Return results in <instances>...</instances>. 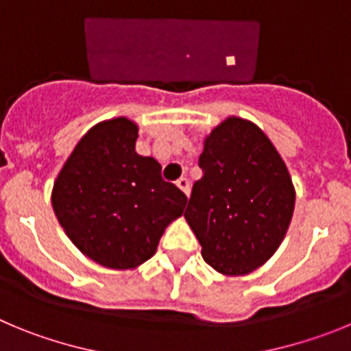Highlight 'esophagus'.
Here are the masks:
<instances>
[{"label":"esophagus","mask_w":351,"mask_h":351,"mask_svg":"<svg viewBox=\"0 0 351 351\" xmlns=\"http://www.w3.org/2000/svg\"><path fill=\"white\" fill-rule=\"evenodd\" d=\"M176 187H178L180 191H182L183 194L189 197V194H191V182H189L187 178H183V176H182V178L176 180Z\"/></svg>","instance_id":"esophagus-1"}]
</instances>
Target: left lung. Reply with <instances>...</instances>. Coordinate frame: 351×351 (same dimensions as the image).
<instances>
[{"label": "left lung", "mask_w": 351, "mask_h": 351, "mask_svg": "<svg viewBox=\"0 0 351 351\" xmlns=\"http://www.w3.org/2000/svg\"><path fill=\"white\" fill-rule=\"evenodd\" d=\"M199 168L203 176L183 217L203 258L226 276L254 273L292 220L295 189L287 164L257 124L230 115L204 136Z\"/></svg>", "instance_id": "1"}]
</instances>
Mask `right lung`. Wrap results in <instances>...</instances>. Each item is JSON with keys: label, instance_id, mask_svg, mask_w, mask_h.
Wrapping results in <instances>:
<instances>
[{"label": "right lung", "instance_id": "obj_1", "mask_svg": "<svg viewBox=\"0 0 351 351\" xmlns=\"http://www.w3.org/2000/svg\"><path fill=\"white\" fill-rule=\"evenodd\" d=\"M138 124L128 117L97 122L62 164L52 208L78 250L108 269H136L157 252L187 195L164 182L160 164L136 152Z\"/></svg>", "mask_w": 351, "mask_h": 351}]
</instances>
